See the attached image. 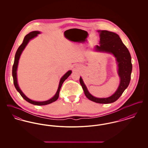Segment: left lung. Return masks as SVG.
I'll use <instances>...</instances> for the list:
<instances>
[{
  "instance_id": "obj_1",
  "label": "left lung",
  "mask_w": 148,
  "mask_h": 148,
  "mask_svg": "<svg viewBox=\"0 0 148 148\" xmlns=\"http://www.w3.org/2000/svg\"><path fill=\"white\" fill-rule=\"evenodd\" d=\"M100 33V45H97V50L113 54L118 64V74L120 78L119 86L115 92L110 97L98 98L92 95L88 92L82 77L80 83L86 98L94 102L100 104H109L115 102L119 98L127 88L131 79L132 64L130 54L126 46L122 42L117 34L108 30H99Z\"/></svg>"
}]
</instances>
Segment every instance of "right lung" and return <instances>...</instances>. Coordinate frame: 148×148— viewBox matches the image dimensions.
Here are the masks:
<instances>
[{
  "instance_id": "obj_1",
  "label": "right lung",
  "mask_w": 148,
  "mask_h": 148,
  "mask_svg": "<svg viewBox=\"0 0 148 148\" xmlns=\"http://www.w3.org/2000/svg\"><path fill=\"white\" fill-rule=\"evenodd\" d=\"M39 33H40L39 32L34 31V32H30V33H29L28 34H27L24 37L22 44L19 46V47L17 49L16 52L15 53V58H14V64L13 65V69H12V75H13V83H14V86H15L16 90L20 93L21 95L23 98V99H24L27 101H28L29 103H31V104H34V105H36V106H45V105L49 104H50V103L56 101V100L58 99V98H59V92H60V88L62 87V85L63 84L64 82L71 75V71H68L66 74H65L64 75L63 77L61 78V79L60 80L59 85V87H58V90L56 92V95L52 98L50 99L47 100V101H36L32 100L30 99L27 98L23 94V92H21V90L20 89L19 86H18V84L17 77H16V71H17L18 65V62H19V59L20 58V56L21 55L23 50L24 49V48H25L26 45L28 43L30 39H33V38L36 36L38 34H39Z\"/></svg>"
}]
</instances>
